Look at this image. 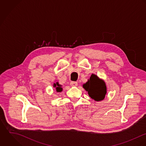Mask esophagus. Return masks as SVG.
<instances>
[{"mask_svg":"<svg viewBox=\"0 0 146 146\" xmlns=\"http://www.w3.org/2000/svg\"><path fill=\"white\" fill-rule=\"evenodd\" d=\"M70 84V86H77L78 85L77 82H74V81H72Z\"/></svg>","mask_w":146,"mask_h":146,"instance_id":"1","label":"esophagus"}]
</instances>
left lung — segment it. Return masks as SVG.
I'll return each instance as SVG.
<instances>
[{
    "instance_id": "1",
    "label": "left lung",
    "mask_w": 146,
    "mask_h": 146,
    "mask_svg": "<svg viewBox=\"0 0 146 146\" xmlns=\"http://www.w3.org/2000/svg\"><path fill=\"white\" fill-rule=\"evenodd\" d=\"M83 88L88 91L90 98L97 102L103 100L107 93L106 83L94 74H91L90 80L83 85Z\"/></svg>"
}]
</instances>
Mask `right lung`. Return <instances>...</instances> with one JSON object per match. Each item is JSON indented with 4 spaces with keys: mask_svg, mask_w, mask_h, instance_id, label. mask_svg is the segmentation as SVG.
<instances>
[{
    "mask_svg": "<svg viewBox=\"0 0 146 146\" xmlns=\"http://www.w3.org/2000/svg\"><path fill=\"white\" fill-rule=\"evenodd\" d=\"M53 86H54V88H55L56 91L58 92H61V91H62V88H61L62 86L58 84V82H56V83L54 84Z\"/></svg>",
    "mask_w": 146,
    "mask_h": 146,
    "instance_id": "1",
    "label": "right lung"
}]
</instances>
